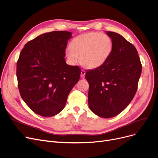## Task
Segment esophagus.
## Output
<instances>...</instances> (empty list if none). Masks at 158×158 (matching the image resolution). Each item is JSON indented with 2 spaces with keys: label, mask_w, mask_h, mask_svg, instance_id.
<instances>
[{
  "label": "esophagus",
  "mask_w": 158,
  "mask_h": 158,
  "mask_svg": "<svg viewBox=\"0 0 158 158\" xmlns=\"http://www.w3.org/2000/svg\"><path fill=\"white\" fill-rule=\"evenodd\" d=\"M85 74H86V72L85 70H82L81 72V77H83L85 75Z\"/></svg>",
  "instance_id": "obj_1"
}]
</instances>
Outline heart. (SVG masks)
<instances>
[{"mask_svg":"<svg viewBox=\"0 0 158 158\" xmlns=\"http://www.w3.org/2000/svg\"><path fill=\"white\" fill-rule=\"evenodd\" d=\"M112 39L106 34L90 32L75 37L66 50V56L70 62L80 63L90 69L104 64L113 51Z\"/></svg>","mask_w":158,"mask_h":158,"instance_id":"heart-1","label":"heart"}]
</instances>
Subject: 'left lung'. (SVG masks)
<instances>
[{"label":"left lung","instance_id":"left-lung-1","mask_svg":"<svg viewBox=\"0 0 158 158\" xmlns=\"http://www.w3.org/2000/svg\"><path fill=\"white\" fill-rule=\"evenodd\" d=\"M113 41L110 57L101 66L87 70L88 105L95 114L110 118L120 114L136 93L142 65L135 46L120 34L106 31Z\"/></svg>","mask_w":158,"mask_h":158}]
</instances>
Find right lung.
Instances as JSON below:
<instances>
[{"mask_svg": "<svg viewBox=\"0 0 158 158\" xmlns=\"http://www.w3.org/2000/svg\"><path fill=\"white\" fill-rule=\"evenodd\" d=\"M72 33L41 34L25 45L17 63L20 96L35 114L52 117L63 110L68 94L79 80L77 66L66 63L65 50Z\"/></svg>", "mask_w": 158, "mask_h": 158, "instance_id": "add662e5", "label": "right lung"}]
</instances>
